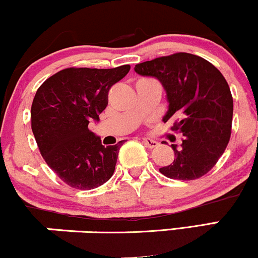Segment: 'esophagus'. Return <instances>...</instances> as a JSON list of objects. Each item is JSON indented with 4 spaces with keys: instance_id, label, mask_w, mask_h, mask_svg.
Returning a JSON list of instances; mask_svg holds the SVG:
<instances>
[{
    "instance_id": "esophagus-1",
    "label": "esophagus",
    "mask_w": 258,
    "mask_h": 258,
    "mask_svg": "<svg viewBox=\"0 0 258 258\" xmlns=\"http://www.w3.org/2000/svg\"><path fill=\"white\" fill-rule=\"evenodd\" d=\"M143 144L147 148H150V149H153V148H156L159 146L158 142L154 141V139H150V138H144L143 139Z\"/></svg>"
}]
</instances>
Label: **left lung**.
<instances>
[{"label": "left lung", "instance_id": "left-lung-1", "mask_svg": "<svg viewBox=\"0 0 258 258\" xmlns=\"http://www.w3.org/2000/svg\"><path fill=\"white\" fill-rule=\"evenodd\" d=\"M135 72L161 82L168 100L164 121L173 117L172 131L184 136L180 147L171 146L172 164L159 171L172 179L203 177L217 164L232 133L233 97L224 76L206 59L184 52L139 63Z\"/></svg>", "mask_w": 258, "mask_h": 258}]
</instances>
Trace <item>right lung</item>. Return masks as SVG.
<instances>
[{
	"label": "right lung",
	"instance_id": "add662e5",
	"mask_svg": "<svg viewBox=\"0 0 258 258\" xmlns=\"http://www.w3.org/2000/svg\"><path fill=\"white\" fill-rule=\"evenodd\" d=\"M67 68L38 87L31 105V130L41 155L57 176L80 190L111 178L123 141L104 147L88 128L108 105L109 90L130 72Z\"/></svg>",
	"mask_w": 258,
	"mask_h": 258
}]
</instances>
